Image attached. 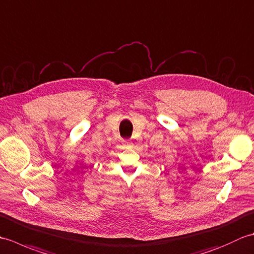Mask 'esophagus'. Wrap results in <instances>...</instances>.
Masks as SVG:
<instances>
[{
	"instance_id": "34e87169",
	"label": "esophagus",
	"mask_w": 254,
	"mask_h": 254,
	"mask_svg": "<svg viewBox=\"0 0 254 254\" xmlns=\"http://www.w3.org/2000/svg\"><path fill=\"white\" fill-rule=\"evenodd\" d=\"M124 142H126L127 144H131V143H130V141H124Z\"/></svg>"
}]
</instances>
